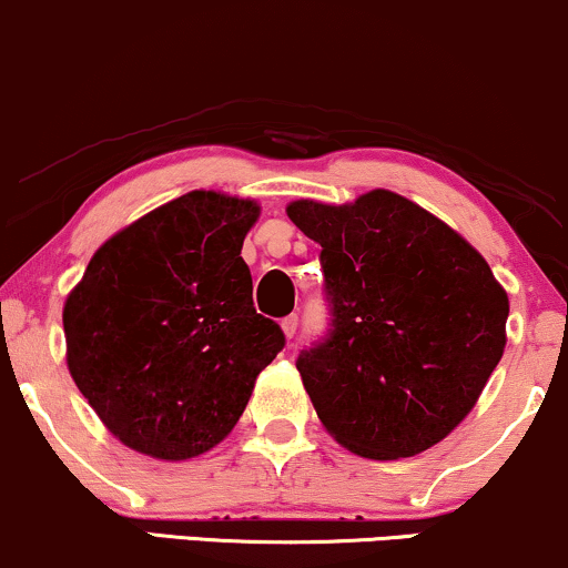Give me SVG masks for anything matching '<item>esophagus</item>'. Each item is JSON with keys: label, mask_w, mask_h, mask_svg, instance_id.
<instances>
[{"label": "esophagus", "mask_w": 568, "mask_h": 568, "mask_svg": "<svg viewBox=\"0 0 568 568\" xmlns=\"http://www.w3.org/2000/svg\"><path fill=\"white\" fill-rule=\"evenodd\" d=\"M282 332H284L286 339L295 337V334H297V316H286V318L282 321Z\"/></svg>", "instance_id": "obj_1"}]
</instances>
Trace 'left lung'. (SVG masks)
<instances>
[{"label":"left lung","mask_w":568,"mask_h":568,"mask_svg":"<svg viewBox=\"0 0 568 568\" xmlns=\"http://www.w3.org/2000/svg\"><path fill=\"white\" fill-rule=\"evenodd\" d=\"M286 215L321 244L332 334L297 361L324 429L371 460L410 458L471 413L506 349L508 295L458 231L389 189Z\"/></svg>","instance_id":"obj_1"}]
</instances>
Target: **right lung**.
Returning <instances> with one entry per match:
<instances>
[{"label":"right lung","mask_w":568,"mask_h":568,"mask_svg":"<svg viewBox=\"0 0 568 568\" xmlns=\"http://www.w3.org/2000/svg\"><path fill=\"white\" fill-rule=\"evenodd\" d=\"M257 219L255 200L194 189L110 236L65 297L70 376L131 450L176 464L223 443L284 347L242 261Z\"/></svg>","instance_id":"1"}]
</instances>
